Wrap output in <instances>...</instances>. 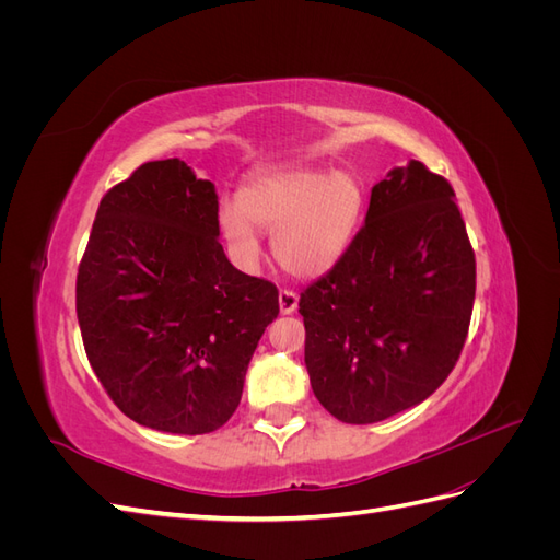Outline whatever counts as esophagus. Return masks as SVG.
<instances>
[{"mask_svg":"<svg viewBox=\"0 0 560 560\" xmlns=\"http://www.w3.org/2000/svg\"><path fill=\"white\" fill-rule=\"evenodd\" d=\"M278 301H280V313L282 315H292L296 311V306H299V294L294 290H280Z\"/></svg>","mask_w":560,"mask_h":560,"instance_id":"esophagus-1","label":"esophagus"}]
</instances>
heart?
<instances>
[{
  "mask_svg": "<svg viewBox=\"0 0 560 560\" xmlns=\"http://www.w3.org/2000/svg\"><path fill=\"white\" fill-rule=\"evenodd\" d=\"M364 191L358 177L343 171L276 173L249 182L238 208L219 212L224 241L243 266L259 261V229L273 235L278 264L296 278H319L338 264L358 233Z\"/></svg>",
  "mask_w": 560,
  "mask_h": 560,
  "instance_id": "heart-1",
  "label": "heart"
}]
</instances>
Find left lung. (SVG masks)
Instances as JSON below:
<instances>
[{
    "label": "left lung",
    "instance_id": "1",
    "mask_svg": "<svg viewBox=\"0 0 560 560\" xmlns=\"http://www.w3.org/2000/svg\"><path fill=\"white\" fill-rule=\"evenodd\" d=\"M453 198L420 161L395 167L343 257L301 292L306 369L334 418L369 425L411 409L460 358L477 261Z\"/></svg>",
    "mask_w": 560,
    "mask_h": 560
}]
</instances>
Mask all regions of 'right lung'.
I'll return each mask as SVG.
<instances>
[{"mask_svg": "<svg viewBox=\"0 0 560 560\" xmlns=\"http://www.w3.org/2000/svg\"><path fill=\"white\" fill-rule=\"evenodd\" d=\"M217 235L214 184L179 159L142 163L100 200L77 317L97 381L144 428H222L280 313L276 284L233 268Z\"/></svg>", "mask_w": 560, "mask_h": 560, "instance_id": "add662e5", "label": "right lung"}]
</instances>
